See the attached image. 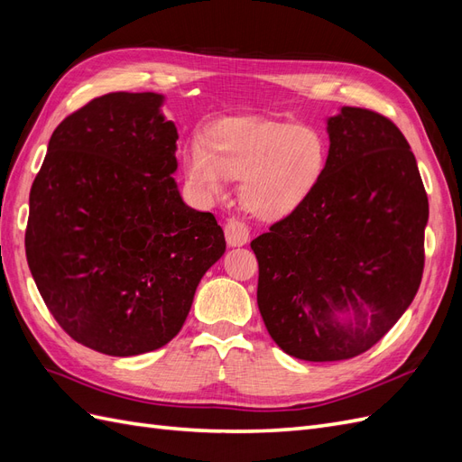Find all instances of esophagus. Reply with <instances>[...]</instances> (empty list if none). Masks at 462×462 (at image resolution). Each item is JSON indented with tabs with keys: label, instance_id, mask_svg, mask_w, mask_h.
I'll list each match as a JSON object with an SVG mask.
<instances>
[{
	"label": "esophagus",
	"instance_id": "34e87169",
	"mask_svg": "<svg viewBox=\"0 0 462 462\" xmlns=\"http://www.w3.org/2000/svg\"><path fill=\"white\" fill-rule=\"evenodd\" d=\"M250 239V229L241 219H229L226 223V241L229 246H243Z\"/></svg>",
	"mask_w": 462,
	"mask_h": 462
}]
</instances>
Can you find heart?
<instances>
[{
  "label": "heart",
  "mask_w": 462,
  "mask_h": 462,
  "mask_svg": "<svg viewBox=\"0 0 462 462\" xmlns=\"http://www.w3.org/2000/svg\"><path fill=\"white\" fill-rule=\"evenodd\" d=\"M324 138L306 125L258 117H229L206 133V146L185 150V171L206 197L226 194L229 179H241L250 214L277 219L291 214L324 175Z\"/></svg>",
  "instance_id": "1"
}]
</instances>
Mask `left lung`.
<instances>
[{
  "label": "left lung",
  "mask_w": 462,
  "mask_h": 462,
  "mask_svg": "<svg viewBox=\"0 0 462 462\" xmlns=\"http://www.w3.org/2000/svg\"><path fill=\"white\" fill-rule=\"evenodd\" d=\"M328 133L314 190L250 243L265 329L310 362L366 353L409 309L424 272L428 194L407 138L365 107H343ZM348 305L355 327L332 318Z\"/></svg>",
  "instance_id": "left-lung-1"
}]
</instances>
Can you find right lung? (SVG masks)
<instances>
[{
    "label": "right lung",
    "instance_id": "right-lung-1",
    "mask_svg": "<svg viewBox=\"0 0 462 462\" xmlns=\"http://www.w3.org/2000/svg\"><path fill=\"white\" fill-rule=\"evenodd\" d=\"M153 92H109L55 127L31 189L26 262L69 337L109 356L170 343L226 253L177 190V129Z\"/></svg>",
    "mask_w": 462,
    "mask_h": 462
}]
</instances>
